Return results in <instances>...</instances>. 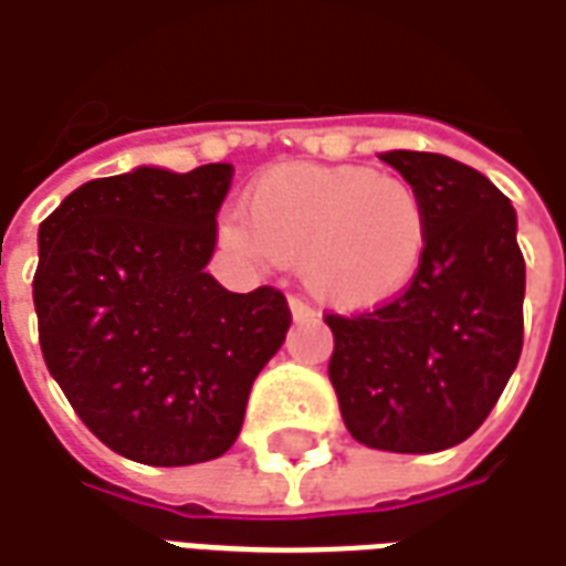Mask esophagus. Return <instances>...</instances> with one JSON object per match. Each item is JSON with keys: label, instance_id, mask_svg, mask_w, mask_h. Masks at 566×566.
Returning <instances> with one entry per match:
<instances>
[{"label": "esophagus", "instance_id": "esophagus-1", "mask_svg": "<svg viewBox=\"0 0 566 566\" xmlns=\"http://www.w3.org/2000/svg\"><path fill=\"white\" fill-rule=\"evenodd\" d=\"M287 310H291V318H294V322H315V318H318V315H315V310H310V306H306V303H303V300H297V297H287Z\"/></svg>", "mask_w": 566, "mask_h": 566}]
</instances>
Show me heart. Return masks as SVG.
I'll use <instances>...</instances> for the list:
<instances>
[{
	"instance_id": "1",
	"label": "heart",
	"mask_w": 566,
	"mask_h": 566,
	"mask_svg": "<svg viewBox=\"0 0 566 566\" xmlns=\"http://www.w3.org/2000/svg\"><path fill=\"white\" fill-rule=\"evenodd\" d=\"M234 251L300 269L322 306L371 313L406 294L428 256L418 188L359 164H282L260 172L241 219L222 226Z\"/></svg>"
}]
</instances>
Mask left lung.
Instances as JSON below:
<instances>
[{
	"mask_svg": "<svg viewBox=\"0 0 566 566\" xmlns=\"http://www.w3.org/2000/svg\"><path fill=\"white\" fill-rule=\"evenodd\" d=\"M424 198L428 256L406 294L356 318L328 315V363L344 424L368 449L443 452L464 443L517 368L526 266L517 213L446 154L384 151Z\"/></svg>",
	"mask_w": 566,
	"mask_h": 566,
	"instance_id": "obj_1",
	"label": "left lung"
}]
</instances>
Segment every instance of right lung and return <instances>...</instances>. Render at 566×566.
Masks as SVG:
<instances>
[{
    "mask_svg": "<svg viewBox=\"0 0 566 566\" xmlns=\"http://www.w3.org/2000/svg\"><path fill=\"white\" fill-rule=\"evenodd\" d=\"M232 164L92 179L40 226V347L83 424L123 459L182 468L229 452L256 375L291 328L275 287L203 272Z\"/></svg>",
    "mask_w": 566,
    "mask_h": 566,
    "instance_id": "obj_1",
    "label": "right lung"
}]
</instances>
